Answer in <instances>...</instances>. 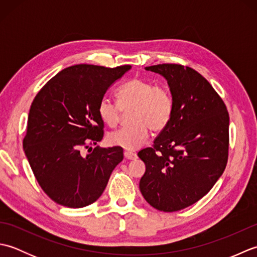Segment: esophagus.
I'll list each match as a JSON object with an SVG mask.
<instances>
[{"instance_id": "1", "label": "esophagus", "mask_w": 257, "mask_h": 257, "mask_svg": "<svg viewBox=\"0 0 257 257\" xmlns=\"http://www.w3.org/2000/svg\"><path fill=\"white\" fill-rule=\"evenodd\" d=\"M123 156H124L125 159H128V160H135V159H137V155L134 154V152L124 151V152H123Z\"/></svg>"}]
</instances>
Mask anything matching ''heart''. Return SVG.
<instances>
[{
    "instance_id": "obj_1",
    "label": "heart",
    "mask_w": 257,
    "mask_h": 257,
    "mask_svg": "<svg viewBox=\"0 0 257 257\" xmlns=\"http://www.w3.org/2000/svg\"><path fill=\"white\" fill-rule=\"evenodd\" d=\"M117 103L102 98L98 103V114L103 123L116 127L121 112L132 109L128 127L108 135L111 146L125 150H137L149 137V130L160 133L170 122L173 114V97L166 86L155 85L150 80L133 78L116 91Z\"/></svg>"
}]
</instances>
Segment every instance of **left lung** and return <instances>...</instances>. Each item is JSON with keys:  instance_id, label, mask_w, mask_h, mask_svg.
I'll return each instance as SVG.
<instances>
[{"instance_id": "obj_1", "label": "left lung", "mask_w": 257, "mask_h": 257, "mask_svg": "<svg viewBox=\"0 0 257 257\" xmlns=\"http://www.w3.org/2000/svg\"><path fill=\"white\" fill-rule=\"evenodd\" d=\"M168 81L174 108L152 148L138 152L146 172L139 188L155 209L176 212L209 192L225 170L230 117L203 76L179 64L146 67Z\"/></svg>"}]
</instances>
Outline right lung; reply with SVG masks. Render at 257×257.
<instances>
[{
    "mask_svg": "<svg viewBox=\"0 0 257 257\" xmlns=\"http://www.w3.org/2000/svg\"><path fill=\"white\" fill-rule=\"evenodd\" d=\"M130 68L74 65L48 80L33 100L23 148L38 184L56 203L67 207L94 203L122 161L120 147L90 146L103 137L98 103ZM83 149L90 154L84 156Z\"/></svg>",
    "mask_w": 257,
    "mask_h": 257,
    "instance_id": "obj_1",
    "label": "right lung"
}]
</instances>
